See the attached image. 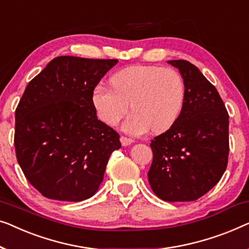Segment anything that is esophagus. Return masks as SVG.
Returning a JSON list of instances; mask_svg holds the SVG:
<instances>
[{"mask_svg": "<svg viewBox=\"0 0 249 249\" xmlns=\"http://www.w3.org/2000/svg\"><path fill=\"white\" fill-rule=\"evenodd\" d=\"M121 142H122V144L126 146V145H129L131 143H133V140L131 138H126V136L122 135L121 136Z\"/></svg>", "mask_w": 249, "mask_h": 249, "instance_id": "esophagus-1", "label": "esophagus"}]
</instances>
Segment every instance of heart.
I'll use <instances>...</instances> for the list:
<instances>
[{"instance_id": "1", "label": "heart", "mask_w": 249, "mask_h": 249, "mask_svg": "<svg viewBox=\"0 0 249 249\" xmlns=\"http://www.w3.org/2000/svg\"><path fill=\"white\" fill-rule=\"evenodd\" d=\"M108 88L94 86L91 104L103 123L115 126L133 111L123 124L129 134L141 135L167 131L178 120L185 101V83L180 73L171 68L156 65H133L110 76Z\"/></svg>"}]
</instances>
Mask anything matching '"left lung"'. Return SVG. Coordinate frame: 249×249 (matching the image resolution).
I'll return each instance as SVG.
<instances>
[{
  "label": "left lung",
  "mask_w": 249,
  "mask_h": 249,
  "mask_svg": "<svg viewBox=\"0 0 249 249\" xmlns=\"http://www.w3.org/2000/svg\"><path fill=\"white\" fill-rule=\"evenodd\" d=\"M168 63L183 76L185 101L175 124L151 141L149 183L163 201H196L227 169L229 115L218 90L194 64L184 59Z\"/></svg>",
  "instance_id": "obj_1"
}]
</instances>
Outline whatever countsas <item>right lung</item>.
Segmentation results:
<instances>
[{"instance_id":"obj_1","label":"right lung","mask_w":249,"mask_h":249,"mask_svg":"<svg viewBox=\"0 0 249 249\" xmlns=\"http://www.w3.org/2000/svg\"><path fill=\"white\" fill-rule=\"evenodd\" d=\"M117 62L58 56L28 83L16 109V156L45 197H91L122 146L120 134L98 120L91 104L94 86Z\"/></svg>"}]
</instances>
